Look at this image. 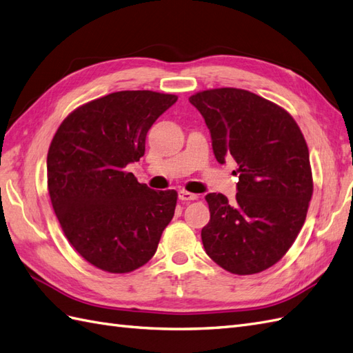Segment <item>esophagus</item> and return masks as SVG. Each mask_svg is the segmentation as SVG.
<instances>
[{"mask_svg": "<svg viewBox=\"0 0 353 353\" xmlns=\"http://www.w3.org/2000/svg\"><path fill=\"white\" fill-rule=\"evenodd\" d=\"M196 198H198V195H195L192 192H188V191L179 192V200H182V201H194V200H196Z\"/></svg>", "mask_w": 353, "mask_h": 353, "instance_id": "obj_1", "label": "esophagus"}]
</instances>
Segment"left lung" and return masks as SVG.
Returning <instances> with one entry per match:
<instances>
[{"mask_svg":"<svg viewBox=\"0 0 353 353\" xmlns=\"http://www.w3.org/2000/svg\"><path fill=\"white\" fill-rule=\"evenodd\" d=\"M189 103L210 130L219 164L232 157L239 165L236 201L205 195V254L232 274L261 273L283 258L305 221L313 179L303 132L285 108L245 89L203 90Z\"/></svg>","mask_w":353,"mask_h":353,"instance_id":"obj_1","label":"left lung"}]
</instances>
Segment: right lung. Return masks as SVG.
Instances as JSON below:
<instances>
[{
  "label": "right lung",
  "instance_id": "obj_1",
  "mask_svg": "<svg viewBox=\"0 0 353 353\" xmlns=\"http://www.w3.org/2000/svg\"><path fill=\"white\" fill-rule=\"evenodd\" d=\"M177 101L121 90L70 113L48 152V189L70 245L94 267L130 273L155 255L177 192L153 191L125 168L144 155L146 135Z\"/></svg>",
  "mask_w": 353,
  "mask_h": 353
}]
</instances>
